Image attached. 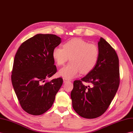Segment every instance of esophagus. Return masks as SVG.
<instances>
[{
	"mask_svg": "<svg viewBox=\"0 0 133 133\" xmlns=\"http://www.w3.org/2000/svg\"><path fill=\"white\" fill-rule=\"evenodd\" d=\"M63 82L64 83H66V82H67V81H69L68 79H66V78H63Z\"/></svg>",
	"mask_w": 133,
	"mask_h": 133,
	"instance_id": "esophagus-1",
	"label": "esophagus"
}]
</instances>
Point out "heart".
Returning <instances> with one entry per match:
<instances>
[{
	"instance_id": "obj_1",
	"label": "heart",
	"mask_w": 133,
	"mask_h": 133,
	"mask_svg": "<svg viewBox=\"0 0 133 133\" xmlns=\"http://www.w3.org/2000/svg\"><path fill=\"white\" fill-rule=\"evenodd\" d=\"M52 57L58 66L63 65L70 58L71 62L58 72L61 76L70 79L77 76L80 72L87 74L92 71L99 59V50L96 44L77 38L66 43L63 48L56 47Z\"/></svg>"
}]
</instances>
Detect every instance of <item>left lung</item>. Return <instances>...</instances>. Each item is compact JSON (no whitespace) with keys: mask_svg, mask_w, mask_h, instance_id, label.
Masks as SVG:
<instances>
[{"mask_svg":"<svg viewBox=\"0 0 133 133\" xmlns=\"http://www.w3.org/2000/svg\"><path fill=\"white\" fill-rule=\"evenodd\" d=\"M98 61L94 69L74 82L71 93L72 107L80 116L95 118L103 115L115 96L120 83L118 58L110 44L101 37ZM82 81L92 86H84Z\"/></svg>","mask_w":133,"mask_h":133,"instance_id":"obj_1","label":"left lung"}]
</instances>
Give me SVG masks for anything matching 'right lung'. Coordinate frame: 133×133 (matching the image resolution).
<instances>
[{
	"mask_svg": "<svg viewBox=\"0 0 133 133\" xmlns=\"http://www.w3.org/2000/svg\"><path fill=\"white\" fill-rule=\"evenodd\" d=\"M61 43V37L56 35L37 34L23 42L16 54L12 83L27 113L40 115L52 106L63 80L58 77L44 82L57 72L52 52Z\"/></svg>",
	"mask_w": 133,
	"mask_h": 133,
	"instance_id": "1",
	"label": "right lung"
}]
</instances>
